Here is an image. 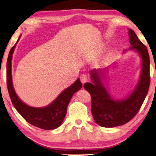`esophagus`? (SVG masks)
<instances>
[{
  "label": "esophagus",
  "instance_id": "obj_1",
  "mask_svg": "<svg viewBox=\"0 0 156 156\" xmlns=\"http://www.w3.org/2000/svg\"><path fill=\"white\" fill-rule=\"evenodd\" d=\"M79 78H80V80L81 81V83L83 84L86 83V82L87 81V79H88L87 76L86 75H85V74L81 75Z\"/></svg>",
  "mask_w": 156,
  "mask_h": 156
}]
</instances>
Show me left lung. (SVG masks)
<instances>
[{"instance_id": "1", "label": "left lung", "mask_w": 156, "mask_h": 156, "mask_svg": "<svg viewBox=\"0 0 156 156\" xmlns=\"http://www.w3.org/2000/svg\"><path fill=\"white\" fill-rule=\"evenodd\" d=\"M129 42L131 49H136L142 58L141 74L139 83L132 94L122 101L111 98L102 83L98 71L91 72L92 83L84 84L85 90L92 98V114L95 122L105 128L124 125L139 112L147 94L150 84V60L147 47L140 41L135 32L128 29Z\"/></svg>"}]
</instances>
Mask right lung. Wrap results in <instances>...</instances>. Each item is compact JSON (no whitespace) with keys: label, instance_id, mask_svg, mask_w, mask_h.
Listing matches in <instances>:
<instances>
[{"label":"right lung","instance_id":"obj_1","mask_svg":"<svg viewBox=\"0 0 156 156\" xmlns=\"http://www.w3.org/2000/svg\"><path fill=\"white\" fill-rule=\"evenodd\" d=\"M20 39V37L17 41ZM16 42V43H17ZM16 45L11 48L7 62V85L12 104L29 124L44 130H54L62 123L67 111V107L73 94L82 87L80 79H77L74 83L64 90L57 98L46 107L34 108L28 106L20 100L15 92L11 77V60Z\"/></svg>","mask_w":156,"mask_h":156}]
</instances>
